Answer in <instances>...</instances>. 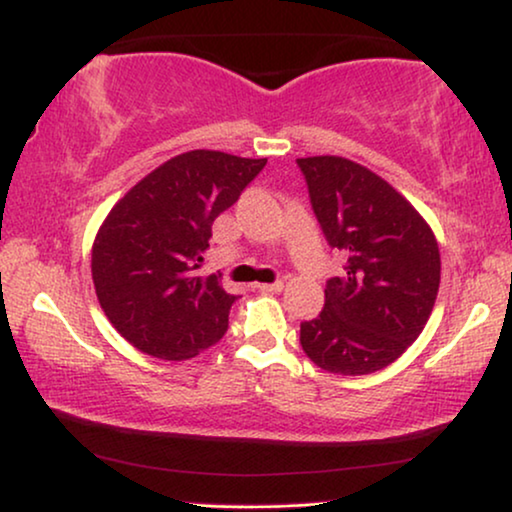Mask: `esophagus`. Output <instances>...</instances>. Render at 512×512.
I'll return each instance as SVG.
<instances>
[{"instance_id":"1","label":"esophagus","mask_w":512,"mask_h":512,"mask_svg":"<svg viewBox=\"0 0 512 512\" xmlns=\"http://www.w3.org/2000/svg\"><path fill=\"white\" fill-rule=\"evenodd\" d=\"M283 287H285L283 280H276V283H262V285H257V290H259V292H283Z\"/></svg>"}]
</instances>
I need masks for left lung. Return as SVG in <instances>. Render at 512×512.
Listing matches in <instances>:
<instances>
[{"mask_svg": "<svg viewBox=\"0 0 512 512\" xmlns=\"http://www.w3.org/2000/svg\"><path fill=\"white\" fill-rule=\"evenodd\" d=\"M325 239L345 255L329 278L325 308L301 322V348L320 369L366 376L390 366L422 334L441 285V253L427 220L362 164L301 157Z\"/></svg>", "mask_w": 512, "mask_h": 512, "instance_id": "1", "label": "left lung"}]
</instances>
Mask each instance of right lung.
Masks as SVG:
<instances>
[{
  "label": "right lung",
  "mask_w": 512,
  "mask_h": 512,
  "mask_svg": "<svg viewBox=\"0 0 512 512\" xmlns=\"http://www.w3.org/2000/svg\"><path fill=\"white\" fill-rule=\"evenodd\" d=\"M266 160L190 150L141 178L92 243L99 306L150 357H197L225 336L236 301L220 276H199L213 220L236 204Z\"/></svg>",
  "instance_id": "add662e5"
}]
</instances>
